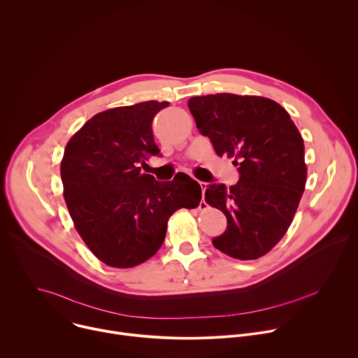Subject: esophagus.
<instances>
[{
    "instance_id": "34e87169",
    "label": "esophagus",
    "mask_w": 358,
    "mask_h": 358,
    "mask_svg": "<svg viewBox=\"0 0 358 358\" xmlns=\"http://www.w3.org/2000/svg\"><path fill=\"white\" fill-rule=\"evenodd\" d=\"M199 187H201V191H202V202H201V206L199 207H206V201H203V192H206V189H207V184L206 182H199Z\"/></svg>"
}]
</instances>
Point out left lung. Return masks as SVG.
I'll return each instance as SVG.
<instances>
[{
	"label": "left lung",
	"instance_id": "left-lung-1",
	"mask_svg": "<svg viewBox=\"0 0 358 358\" xmlns=\"http://www.w3.org/2000/svg\"><path fill=\"white\" fill-rule=\"evenodd\" d=\"M188 108L220 157L234 159L239 181L213 184L206 202L227 217L214 246L241 261L266 255L289 229L304 191L308 167L303 138L289 113L262 96H195Z\"/></svg>",
	"mask_w": 358,
	"mask_h": 358
}]
</instances>
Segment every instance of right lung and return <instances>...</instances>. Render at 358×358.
<instances>
[{"mask_svg":"<svg viewBox=\"0 0 358 358\" xmlns=\"http://www.w3.org/2000/svg\"><path fill=\"white\" fill-rule=\"evenodd\" d=\"M169 105L148 100L97 113L65 147L61 177L71 218L94 257L112 268L150 259L169 218L199 206L201 187L188 176L160 182L138 167L160 152L151 122Z\"/></svg>","mask_w":358,"mask_h":358,"instance_id":"1","label":"right lung"}]
</instances>
